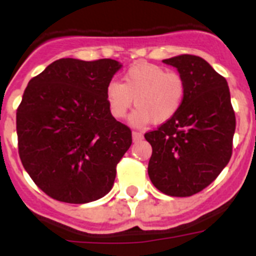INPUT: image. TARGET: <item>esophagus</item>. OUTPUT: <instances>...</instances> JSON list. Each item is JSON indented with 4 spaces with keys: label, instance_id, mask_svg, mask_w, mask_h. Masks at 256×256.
Returning <instances> with one entry per match:
<instances>
[{
    "label": "esophagus",
    "instance_id": "34e87169",
    "mask_svg": "<svg viewBox=\"0 0 256 256\" xmlns=\"http://www.w3.org/2000/svg\"><path fill=\"white\" fill-rule=\"evenodd\" d=\"M144 138V134L140 132H132V140L133 142H137V141H141Z\"/></svg>",
    "mask_w": 256,
    "mask_h": 256
}]
</instances>
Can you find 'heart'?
Returning <instances> with one entry per match:
<instances>
[{"instance_id":"heart-1","label":"heart","mask_w":256,"mask_h":256,"mask_svg":"<svg viewBox=\"0 0 256 256\" xmlns=\"http://www.w3.org/2000/svg\"><path fill=\"white\" fill-rule=\"evenodd\" d=\"M105 94L110 112L116 119H123L134 101L137 108L130 115V124L144 126L152 122L159 126L180 112L186 96V83L180 74L141 61L126 70L123 83H108Z\"/></svg>"}]
</instances>
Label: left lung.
Listing matches in <instances>:
<instances>
[{
  "label": "left lung",
  "instance_id": "1",
  "mask_svg": "<svg viewBox=\"0 0 256 256\" xmlns=\"http://www.w3.org/2000/svg\"><path fill=\"white\" fill-rule=\"evenodd\" d=\"M162 62L183 76L186 96L170 120L144 134L152 148L148 172L162 194L186 198L209 186L228 164L236 116L227 80L208 61L180 55Z\"/></svg>",
  "mask_w": 256,
  "mask_h": 256
}]
</instances>
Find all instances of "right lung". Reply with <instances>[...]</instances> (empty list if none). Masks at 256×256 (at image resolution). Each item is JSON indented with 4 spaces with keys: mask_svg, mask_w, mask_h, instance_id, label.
I'll list each match as a JSON object with an SVG mask.
<instances>
[{
    "mask_svg": "<svg viewBox=\"0 0 256 256\" xmlns=\"http://www.w3.org/2000/svg\"><path fill=\"white\" fill-rule=\"evenodd\" d=\"M123 65L112 58L54 61L26 88L16 112L19 155L33 182L55 200L87 204L114 184L132 144L106 87Z\"/></svg>",
    "mask_w": 256,
    "mask_h": 256,
    "instance_id": "1",
    "label": "right lung"
}]
</instances>
